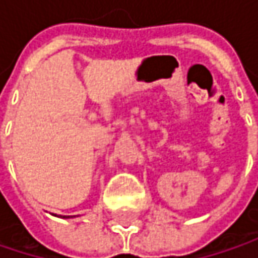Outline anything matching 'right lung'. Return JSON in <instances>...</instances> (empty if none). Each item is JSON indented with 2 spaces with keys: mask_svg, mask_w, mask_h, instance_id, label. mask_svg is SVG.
<instances>
[{
  "mask_svg": "<svg viewBox=\"0 0 258 258\" xmlns=\"http://www.w3.org/2000/svg\"><path fill=\"white\" fill-rule=\"evenodd\" d=\"M62 218H73V217H70V215H69V217H62Z\"/></svg>",
  "mask_w": 258,
  "mask_h": 258,
  "instance_id": "right-lung-1",
  "label": "right lung"
}]
</instances>
